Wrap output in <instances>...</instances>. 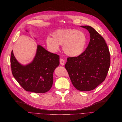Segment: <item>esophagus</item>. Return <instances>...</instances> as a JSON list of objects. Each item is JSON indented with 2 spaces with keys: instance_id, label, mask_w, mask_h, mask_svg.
I'll use <instances>...</instances> for the list:
<instances>
[{
  "instance_id": "esophagus-1",
  "label": "esophagus",
  "mask_w": 122,
  "mask_h": 122,
  "mask_svg": "<svg viewBox=\"0 0 122 122\" xmlns=\"http://www.w3.org/2000/svg\"><path fill=\"white\" fill-rule=\"evenodd\" d=\"M60 64L62 66H63V65H64V64H65V61H64V60H63V59H61L60 60Z\"/></svg>"
}]
</instances>
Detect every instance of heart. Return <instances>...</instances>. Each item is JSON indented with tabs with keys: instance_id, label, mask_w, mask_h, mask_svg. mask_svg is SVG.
Segmentation results:
<instances>
[{
	"instance_id": "heart-1",
	"label": "heart",
	"mask_w": 122,
	"mask_h": 122,
	"mask_svg": "<svg viewBox=\"0 0 122 122\" xmlns=\"http://www.w3.org/2000/svg\"><path fill=\"white\" fill-rule=\"evenodd\" d=\"M87 38L85 34L75 29H65L56 30L51 38L46 39L48 48L53 51L59 50L62 46L66 55L70 57H76L81 54L86 47Z\"/></svg>"
}]
</instances>
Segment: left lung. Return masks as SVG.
Here are the masks:
<instances>
[{"label":"left lung","instance_id":"left-lung-1","mask_svg":"<svg viewBox=\"0 0 122 122\" xmlns=\"http://www.w3.org/2000/svg\"><path fill=\"white\" fill-rule=\"evenodd\" d=\"M80 27L88 31L89 43L80 55L68 57L65 67L74 87L79 91H88L105 80L110 65V56L105 40L94 28Z\"/></svg>","mask_w":122,"mask_h":122}]
</instances>
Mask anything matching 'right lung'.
Segmentation results:
<instances>
[{
	"mask_svg": "<svg viewBox=\"0 0 122 122\" xmlns=\"http://www.w3.org/2000/svg\"><path fill=\"white\" fill-rule=\"evenodd\" d=\"M10 62L13 76L23 88L27 91L44 93L53 85V73L60 65V56L38 45L35 56L30 63L21 64L13 51Z\"/></svg>",
	"mask_w": 122,
	"mask_h": 122,
	"instance_id": "add662e5",
	"label": "right lung"
}]
</instances>
